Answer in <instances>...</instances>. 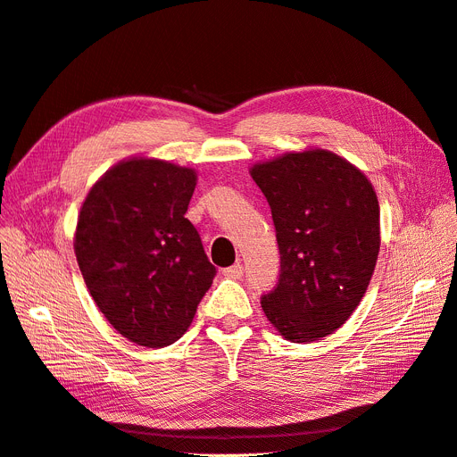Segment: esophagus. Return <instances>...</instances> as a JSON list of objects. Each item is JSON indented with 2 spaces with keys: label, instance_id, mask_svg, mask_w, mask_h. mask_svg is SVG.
<instances>
[{
  "label": "esophagus",
  "instance_id": "esophagus-1",
  "mask_svg": "<svg viewBox=\"0 0 457 457\" xmlns=\"http://www.w3.org/2000/svg\"><path fill=\"white\" fill-rule=\"evenodd\" d=\"M243 265L241 263H235V265H231V267H226L224 269V277H228V278H241L243 277Z\"/></svg>",
  "mask_w": 457,
  "mask_h": 457
}]
</instances>
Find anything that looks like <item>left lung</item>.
Here are the masks:
<instances>
[{
	"mask_svg": "<svg viewBox=\"0 0 457 457\" xmlns=\"http://www.w3.org/2000/svg\"><path fill=\"white\" fill-rule=\"evenodd\" d=\"M250 175L271 207L280 277L262 297L269 322L292 343L339 329L360 305L380 250L373 184L324 148L256 163Z\"/></svg>",
	"mask_w": 457,
	"mask_h": 457,
	"instance_id": "left-lung-1",
	"label": "left lung"
}]
</instances>
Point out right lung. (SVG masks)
I'll use <instances>...</instances> for the list:
<instances>
[{
    "label": "right lung",
    "mask_w": 457,
    "mask_h": 457,
    "mask_svg": "<svg viewBox=\"0 0 457 457\" xmlns=\"http://www.w3.org/2000/svg\"><path fill=\"white\" fill-rule=\"evenodd\" d=\"M195 182L190 167L129 158L111 167L80 207L82 278L109 324L139 346L179 341L216 275L184 216Z\"/></svg>",
    "instance_id": "right-lung-1"
}]
</instances>
